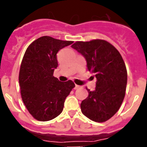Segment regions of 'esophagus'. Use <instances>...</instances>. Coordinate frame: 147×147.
<instances>
[{"instance_id":"esophagus-1","label":"esophagus","mask_w":147,"mask_h":147,"mask_svg":"<svg viewBox=\"0 0 147 147\" xmlns=\"http://www.w3.org/2000/svg\"><path fill=\"white\" fill-rule=\"evenodd\" d=\"M80 88V86L78 85V84H75V90H78V89Z\"/></svg>"}]
</instances>
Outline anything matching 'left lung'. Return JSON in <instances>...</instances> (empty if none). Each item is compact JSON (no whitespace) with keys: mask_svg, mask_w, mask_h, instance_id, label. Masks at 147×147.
I'll list each match as a JSON object with an SVG mask.
<instances>
[{"mask_svg":"<svg viewBox=\"0 0 147 147\" xmlns=\"http://www.w3.org/2000/svg\"><path fill=\"white\" fill-rule=\"evenodd\" d=\"M71 47L82 55L87 69L97 78L95 90L88 91L82 102L84 116L97 122H104L116 114L125 96L127 72L117 50L104 40L77 41Z\"/></svg>","mask_w":147,"mask_h":147,"instance_id":"8db88e82","label":"left lung"}]
</instances>
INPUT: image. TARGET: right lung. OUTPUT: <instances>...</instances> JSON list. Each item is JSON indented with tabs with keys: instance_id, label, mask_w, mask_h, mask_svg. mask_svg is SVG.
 I'll return each mask as SVG.
<instances>
[{
	"instance_id": "obj_1",
	"label": "right lung",
	"mask_w": 147,
	"mask_h": 147,
	"mask_svg": "<svg viewBox=\"0 0 147 147\" xmlns=\"http://www.w3.org/2000/svg\"><path fill=\"white\" fill-rule=\"evenodd\" d=\"M72 42L42 36L25 53L19 72L20 94L28 112L38 121H49L60 115L65 99L75 87L72 80L60 82L53 76L58 65L57 53Z\"/></svg>"
}]
</instances>
